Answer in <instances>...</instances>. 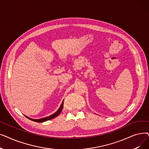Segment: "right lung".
<instances>
[{"label": "right lung", "instance_id": "right-lung-1", "mask_svg": "<svg viewBox=\"0 0 149 149\" xmlns=\"http://www.w3.org/2000/svg\"><path fill=\"white\" fill-rule=\"evenodd\" d=\"M63 102H64V100L63 101V102H62V103H61V105L60 108H59L58 109L57 111H56L54 114H52V115L48 116V117L41 118V119H31V118L27 117V116H25V117H27V118H28L29 119H30V120H32V121L36 122H45V121H47V120H50V119H54V118H56V116H58V115L60 114V113L61 112V110H62L63 107Z\"/></svg>", "mask_w": 149, "mask_h": 149}]
</instances>
